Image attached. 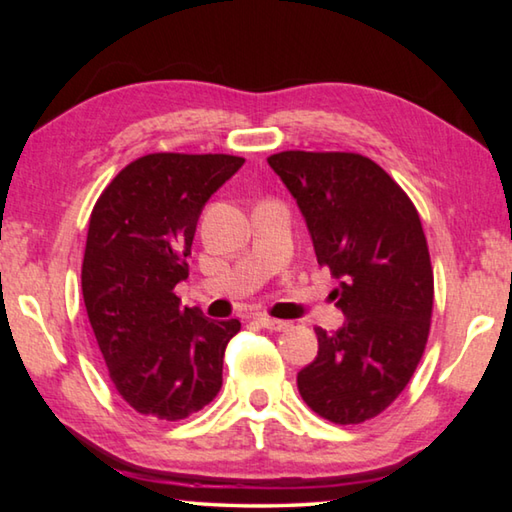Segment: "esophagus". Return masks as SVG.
Here are the masks:
<instances>
[{
	"mask_svg": "<svg viewBox=\"0 0 512 512\" xmlns=\"http://www.w3.org/2000/svg\"><path fill=\"white\" fill-rule=\"evenodd\" d=\"M257 323L266 327V329H273V332H282V329H289V323L287 320H280V318H271V316H264L259 314L257 316Z\"/></svg>",
	"mask_w": 512,
	"mask_h": 512,
	"instance_id": "1",
	"label": "esophagus"
}]
</instances>
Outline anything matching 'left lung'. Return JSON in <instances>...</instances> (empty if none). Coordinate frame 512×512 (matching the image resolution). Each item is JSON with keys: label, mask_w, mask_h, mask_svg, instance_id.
<instances>
[{"label": "left lung", "mask_w": 512, "mask_h": 512, "mask_svg": "<svg viewBox=\"0 0 512 512\" xmlns=\"http://www.w3.org/2000/svg\"><path fill=\"white\" fill-rule=\"evenodd\" d=\"M305 216L320 266L339 280L343 327H316L318 354L298 372L311 411L359 424L400 395L422 359L433 271L418 210L359 153L284 151L268 158Z\"/></svg>", "instance_id": "left-lung-1"}]
</instances>
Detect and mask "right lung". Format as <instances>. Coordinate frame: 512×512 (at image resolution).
<instances>
[{
    "label": "right lung",
    "mask_w": 512,
    "mask_h": 512,
    "mask_svg": "<svg viewBox=\"0 0 512 512\" xmlns=\"http://www.w3.org/2000/svg\"><path fill=\"white\" fill-rule=\"evenodd\" d=\"M244 158L151 153L103 189L90 216L81 287L117 393L137 413L183 420L223 384V354L241 323L180 307L196 223Z\"/></svg>",
    "instance_id": "1"
}]
</instances>
